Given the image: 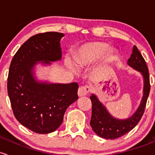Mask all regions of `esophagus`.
Masks as SVG:
<instances>
[{"label": "esophagus", "instance_id": "34e87169", "mask_svg": "<svg viewBox=\"0 0 155 155\" xmlns=\"http://www.w3.org/2000/svg\"><path fill=\"white\" fill-rule=\"evenodd\" d=\"M90 87H88V86H84V87H80L79 89H78V95L79 97H83L87 95V94L90 92Z\"/></svg>", "mask_w": 155, "mask_h": 155}]
</instances>
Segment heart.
Wrapping results in <instances>:
<instances>
[{
  "label": "heart",
  "instance_id": "b5f03b06",
  "mask_svg": "<svg viewBox=\"0 0 155 155\" xmlns=\"http://www.w3.org/2000/svg\"><path fill=\"white\" fill-rule=\"evenodd\" d=\"M114 56V51L106 42L92 41L84 43L78 48L73 56L74 61L70 57H66L65 63L69 69L74 71L78 68L89 66L99 59L103 63H109Z\"/></svg>",
  "mask_w": 155,
  "mask_h": 155
}]
</instances>
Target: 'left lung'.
Instances as JSON below:
<instances>
[{"label":"left lung","instance_id":"obj_1","mask_svg":"<svg viewBox=\"0 0 155 155\" xmlns=\"http://www.w3.org/2000/svg\"><path fill=\"white\" fill-rule=\"evenodd\" d=\"M127 65L140 71L143 75L144 80L143 98L136 112L130 117L125 119H119L113 117L98 99L96 95L92 94L90 96L92 101L90 125L93 131L102 138L113 140L128 133L138 124L144 113L150 92L149 73L146 61L137 46H134L131 55L127 60Z\"/></svg>","mask_w":155,"mask_h":155}]
</instances>
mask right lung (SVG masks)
<instances>
[{
    "label": "right lung",
    "instance_id": "obj_1",
    "mask_svg": "<svg viewBox=\"0 0 155 155\" xmlns=\"http://www.w3.org/2000/svg\"><path fill=\"white\" fill-rule=\"evenodd\" d=\"M64 34L46 32L31 36L14 55L9 66L7 91L14 116L22 125L38 134L57 130L70 104L78 99L77 83L39 82L34 66L41 61L61 60L60 39Z\"/></svg>",
    "mask_w": 155,
    "mask_h": 155
}]
</instances>
